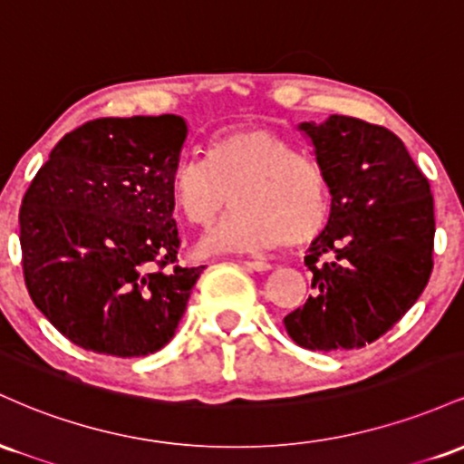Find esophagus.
<instances>
[{"instance_id":"34e87169","label":"esophagus","mask_w":464,"mask_h":464,"mask_svg":"<svg viewBox=\"0 0 464 464\" xmlns=\"http://www.w3.org/2000/svg\"><path fill=\"white\" fill-rule=\"evenodd\" d=\"M244 266H246L248 270H255V273H268V270L273 268L268 262H259V259H255V262H244Z\"/></svg>"}]
</instances>
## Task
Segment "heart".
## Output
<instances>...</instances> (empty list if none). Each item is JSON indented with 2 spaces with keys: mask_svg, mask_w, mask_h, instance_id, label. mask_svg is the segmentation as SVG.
Masks as SVG:
<instances>
[{
  "mask_svg": "<svg viewBox=\"0 0 464 464\" xmlns=\"http://www.w3.org/2000/svg\"><path fill=\"white\" fill-rule=\"evenodd\" d=\"M169 198L191 227L207 228L233 200V214L200 250H268L312 242L327 225L332 188L324 168L285 135L244 126L214 137L205 159L180 157L169 169Z\"/></svg>",
  "mask_w": 464,
  "mask_h": 464,
  "instance_id": "b5f03b06",
  "label": "heart"
}]
</instances>
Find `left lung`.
Masks as SVG:
<instances>
[{
    "label": "left lung",
    "instance_id": "obj_1",
    "mask_svg": "<svg viewBox=\"0 0 464 464\" xmlns=\"http://www.w3.org/2000/svg\"><path fill=\"white\" fill-rule=\"evenodd\" d=\"M332 188V214L305 266L316 295L284 318L303 349L375 343L417 303L432 275L434 198L403 141L384 126L329 115L305 121Z\"/></svg>",
    "mask_w": 464,
    "mask_h": 464
}]
</instances>
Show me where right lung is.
<instances>
[{
	"instance_id": "add662e5",
	"label": "right lung",
	"mask_w": 464,
	"mask_h": 464,
	"mask_svg": "<svg viewBox=\"0 0 464 464\" xmlns=\"http://www.w3.org/2000/svg\"><path fill=\"white\" fill-rule=\"evenodd\" d=\"M179 115L100 117L56 143L19 211L34 305L78 347L141 358L172 340L205 266H180L168 179Z\"/></svg>"
}]
</instances>
